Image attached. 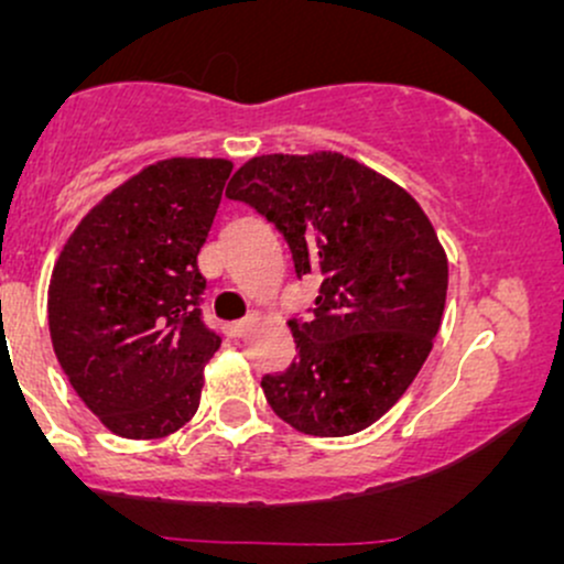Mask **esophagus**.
Instances as JSON below:
<instances>
[{"mask_svg":"<svg viewBox=\"0 0 564 564\" xmlns=\"http://www.w3.org/2000/svg\"><path fill=\"white\" fill-rule=\"evenodd\" d=\"M257 321H260L257 315H249V318H241V321H232L228 326V334L230 336H246L251 332V328H254Z\"/></svg>","mask_w":564,"mask_h":564,"instance_id":"34e87169","label":"esophagus"}]
</instances>
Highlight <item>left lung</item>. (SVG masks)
<instances>
[{
	"instance_id": "8db88e82",
	"label": "left lung",
	"mask_w": 564,
	"mask_h": 564,
	"mask_svg": "<svg viewBox=\"0 0 564 564\" xmlns=\"http://www.w3.org/2000/svg\"><path fill=\"white\" fill-rule=\"evenodd\" d=\"M225 196L283 232L296 275H321L313 315L289 321L296 360L262 379L270 408L313 437L371 426L422 371L443 323L448 257L430 217L336 151L249 159Z\"/></svg>"
}]
</instances>
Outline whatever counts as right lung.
<instances>
[{"label": "right lung", "instance_id": "obj_1", "mask_svg": "<svg viewBox=\"0 0 564 564\" xmlns=\"http://www.w3.org/2000/svg\"><path fill=\"white\" fill-rule=\"evenodd\" d=\"M228 159L174 156L108 193L70 232L47 315L57 364L106 430L156 440L196 416L219 336L200 323V246Z\"/></svg>", "mask_w": 564, "mask_h": 564}]
</instances>
